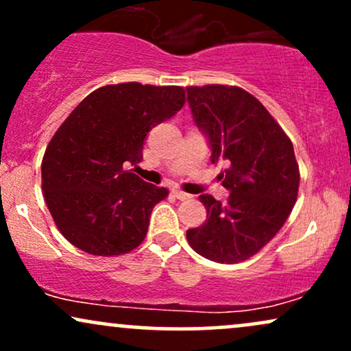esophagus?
Masks as SVG:
<instances>
[{"instance_id":"obj_1","label":"esophagus","mask_w":351,"mask_h":351,"mask_svg":"<svg viewBox=\"0 0 351 351\" xmlns=\"http://www.w3.org/2000/svg\"><path fill=\"white\" fill-rule=\"evenodd\" d=\"M173 196H175V198L180 199V201H188V199H191V195H188V193L181 191V189H173Z\"/></svg>"}]
</instances>
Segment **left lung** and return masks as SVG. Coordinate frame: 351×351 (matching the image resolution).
I'll return each mask as SVG.
<instances>
[{
  "label": "left lung",
  "instance_id": "obj_1",
  "mask_svg": "<svg viewBox=\"0 0 351 351\" xmlns=\"http://www.w3.org/2000/svg\"><path fill=\"white\" fill-rule=\"evenodd\" d=\"M193 120L206 135L211 163L221 171L229 198L201 195L206 221L186 231L199 256L234 264L259 252L284 226L297 201L299 165L292 142L256 97L241 87H188Z\"/></svg>",
  "mask_w": 351,
  "mask_h": 351
}]
</instances>
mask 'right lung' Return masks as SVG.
I'll return each mask as SVG.
<instances>
[{
    "label": "right lung",
    "instance_id": "right-lung-1",
    "mask_svg": "<svg viewBox=\"0 0 351 351\" xmlns=\"http://www.w3.org/2000/svg\"><path fill=\"white\" fill-rule=\"evenodd\" d=\"M184 106L176 86L125 82L88 94L47 145L43 191L56 226L94 256H120L145 239L152 209L167 188L128 170L142 162L153 127Z\"/></svg>",
    "mask_w": 351,
    "mask_h": 351
}]
</instances>
